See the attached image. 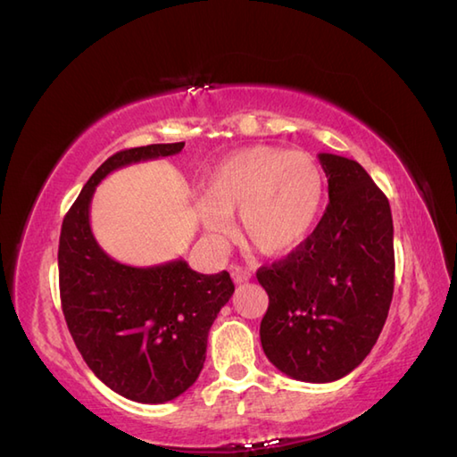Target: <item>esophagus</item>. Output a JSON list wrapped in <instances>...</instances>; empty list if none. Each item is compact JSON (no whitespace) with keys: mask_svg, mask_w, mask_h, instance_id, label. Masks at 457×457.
Listing matches in <instances>:
<instances>
[{"mask_svg":"<svg viewBox=\"0 0 457 457\" xmlns=\"http://www.w3.org/2000/svg\"><path fill=\"white\" fill-rule=\"evenodd\" d=\"M230 276H232V280H235V284H245L250 280V278H253V274H250L246 268L237 266V264L230 266Z\"/></svg>","mask_w":457,"mask_h":457,"instance_id":"esophagus-1","label":"esophagus"}]
</instances>
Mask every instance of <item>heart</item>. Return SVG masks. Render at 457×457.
Masks as SVG:
<instances>
[{"label":"heart","mask_w":457,"mask_h":457,"mask_svg":"<svg viewBox=\"0 0 457 457\" xmlns=\"http://www.w3.org/2000/svg\"><path fill=\"white\" fill-rule=\"evenodd\" d=\"M325 175L315 157L276 145H250L225 157L204 183L201 222L212 237L228 235L240 212L242 235L268 256L302 246L323 212Z\"/></svg>","instance_id":"1"}]
</instances>
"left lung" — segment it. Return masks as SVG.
Wrapping results in <instances>:
<instances>
[{"mask_svg":"<svg viewBox=\"0 0 457 457\" xmlns=\"http://www.w3.org/2000/svg\"><path fill=\"white\" fill-rule=\"evenodd\" d=\"M329 204L302 246L256 272L268 294L260 341L268 361L303 383L357 369L386 321L395 290L390 204L362 167L320 154Z\"/></svg>","mask_w":457,"mask_h":457,"instance_id":"left-lung-1","label":"left lung"}]
</instances>
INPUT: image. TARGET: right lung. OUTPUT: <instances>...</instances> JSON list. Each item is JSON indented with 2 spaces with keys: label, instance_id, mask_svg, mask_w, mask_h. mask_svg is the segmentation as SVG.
Listing matches in <instances>:
<instances>
[{
  "label": "right lung",
  "instance_id": "right-lung-1",
  "mask_svg": "<svg viewBox=\"0 0 457 457\" xmlns=\"http://www.w3.org/2000/svg\"><path fill=\"white\" fill-rule=\"evenodd\" d=\"M183 145L152 144L108 157L64 217L59 240L61 303L74 345L108 388L144 404L173 400L197 380L209 329L235 284L225 270L199 274L181 258L145 268L110 258L92 235L90 203L112 171L175 155Z\"/></svg>",
  "mask_w": 457,
  "mask_h": 457
}]
</instances>
